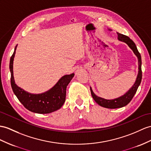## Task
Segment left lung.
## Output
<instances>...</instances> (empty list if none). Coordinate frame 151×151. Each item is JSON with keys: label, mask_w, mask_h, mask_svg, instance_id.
Masks as SVG:
<instances>
[{"label": "left lung", "mask_w": 151, "mask_h": 151, "mask_svg": "<svg viewBox=\"0 0 151 151\" xmlns=\"http://www.w3.org/2000/svg\"><path fill=\"white\" fill-rule=\"evenodd\" d=\"M109 31H111V29H108ZM117 35H118V40L119 41L123 42L126 43L127 45L129 47L130 49L133 51L134 54L137 56L138 58V73L137 75V79L134 84L133 85L129 90L124 95H122L118 98L114 99H105L104 98H102L100 97L97 96L90 87V91L92 97L94 99V101L97 102V103L100 105L102 107H104L106 108H109V109H115V108H119L124 107V106H126L129 103V102L132 100L133 98L134 94L136 93L137 91V89L139 84L141 83L142 78V58L141 55L138 52L137 49V47L136 46L135 43L133 40H131L128 36L124 35L120 33L116 32Z\"/></svg>", "instance_id": "8db88e82"}]
</instances>
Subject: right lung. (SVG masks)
<instances>
[{
    "mask_svg": "<svg viewBox=\"0 0 151 151\" xmlns=\"http://www.w3.org/2000/svg\"><path fill=\"white\" fill-rule=\"evenodd\" d=\"M17 47V45L14 48L9 63L11 85L14 95L25 108L33 113L47 114L60 109L65 101L67 86L74 76V73L63 76L52 88L45 92L40 94L29 93L18 86L14 82L13 60Z\"/></svg>",
    "mask_w": 151,
    "mask_h": 151,
    "instance_id": "add662e5",
    "label": "right lung"
}]
</instances>
